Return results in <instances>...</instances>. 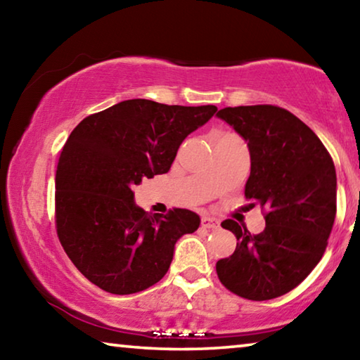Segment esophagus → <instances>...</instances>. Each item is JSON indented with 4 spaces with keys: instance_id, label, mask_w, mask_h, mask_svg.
Returning <instances> with one entry per match:
<instances>
[{
    "instance_id": "obj_1",
    "label": "esophagus",
    "mask_w": 360,
    "mask_h": 360,
    "mask_svg": "<svg viewBox=\"0 0 360 360\" xmlns=\"http://www.w3.org/2000/svg\"><path fill=\"white\" fill-rule=\"evenodd\" d=\"M219 225H221V222H219V219H216V217H211V216H203L202 217V227L203 229L214 230V229H219Z\"/></svg>"
}]
</instances>
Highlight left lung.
Instances as JSON below:
<instances>
[{"instance_id":"obj_1","label":"left lung","mask_w":360,"mask_h":360,"mask_svg":"<svg viewBox=\"0 0 360 360\" xmlns=\"http://www.w3.org/2000/svg\"><path fill=\"white\" fill-rule=\"evenodd\" d=\"M217 117L248 143L245 197L265 210V229L251 235L231 219L236 248L216 264L230 292L270 300L297 288L319 264L337 212V173L316 133L288 109L271 105L224 108Z\"/></svg>"}]
</instances>
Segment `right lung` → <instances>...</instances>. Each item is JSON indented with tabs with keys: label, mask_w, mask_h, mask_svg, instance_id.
<instances>
[{
	"label": "right lung",
	"mask_w": 360,
	"mask_h": 360,
	"mask_svg": "<svg viewBox=\"0 0 360 360\" xmlns=\"http://www.w3.org/2000/svg\"><path fill=\"white\" fill-rule=\"evenodd\" d=\"M216 106H168L135 98L85 117L62 149L56 174L58 240L90 283L109 294L150 288L167 275L174 245L200 216L148 214L133 186L168 173L181 143Z\"/></svg>",
	"instance_id": "right-lung-1"
}]
</instances>
